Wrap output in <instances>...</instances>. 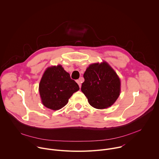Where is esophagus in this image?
Instances as JSON below:
<instances>
[{"label":"esophagus","mask_w":159,"mask_h":159,"mask_svg":"<svg viewBox=\"0 0 159 159\" xmlns=\"http://www.w3.org/2000/svg\"><path fill=\"white\" fill-rule=\"evenodd\" d=\"M76 83L78 84V85H79L80 88H81V79H79V80H76Z\"/></svg>","instance_id":"esophagus-1"}]
</instances>
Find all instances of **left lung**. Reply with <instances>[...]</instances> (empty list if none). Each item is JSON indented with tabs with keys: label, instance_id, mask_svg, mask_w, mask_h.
<instances>
[{
	"label": "left lung",
	"instance_id": "8db88e82",
	"mask_svg": "<svg viewBox=\"0 0 159 159\" xmlns=\"http://www.w3.org/2000/svg\"><path fill=\"white\" fill-rule=\"evenodd\" d=\"M81 91L89 104L96 109H106L117 100L120 81L116 73L106 62L91 64L84 73Z\"/></svg>",
	"mask_w": 159,
	"mask_h": 159
}]
</instances>
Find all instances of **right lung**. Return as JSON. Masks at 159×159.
<instances>
[{
  "mask_svg": "<svg viewBox=\"0 0 159 159\" xmlns=\"http://www.w3.org/2000/svg\"><path fill=\"white\" fill-rule=\"evenodd\" d=\"M79 89L78 84L60 65L48 68L39 84L43 104L55 111L64 107L73 94Z\"/></svg>",
  "mask_w": 159,
  "mask_h": 159,
  "instance_id": "right-lung-1",
  "label": "right lung"
}]
</instances>
